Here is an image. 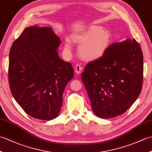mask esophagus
Wrapping results in <instances>:
<instances>
[{"label": "esophagus", "mask_w": 152, "mask_h": 152, "mask_svg": "<svg viewBox=\"0 0 152 152\" xmlns=\"http://www.w3.org/2000/svg\"><path fill=\"white\" fill-rule=\"evenodd\" d=\"M82 70V67L80 66V64H77L75 66V72H76V74H80Z\"/></svg>", "instance_id": "esophagus-1"}]
</instances>
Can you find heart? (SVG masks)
Segmentation results:
<instances>
[{
  "label": "heart",
  "mask_w": 152,
  "mask_h": 152,
  "mask_svg": "<svg viewBox=\"0 0 152 152\" xmlns=\"http://www.w3.org/2000/svg\"><path fill=\"white\" fill-rule=\"evenodd\" d=\"M74 40L80 45L78 52L80 57L86 60H93L102 56L107 50L111 41V34L101 27L92 25L81 34L74 36ZM65 48L70 49L69 42Z\"/></svg>",
  "instance_id": "obj_1"
}]
</instances>
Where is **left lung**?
<instances>
[{
  "label": "left lung",
  "instance_id": "8db88e82",
  "mask_svg": "<svg viewBox=\"0 0 152 152\" xmlns=\"http://www.w3.org/2000/svg\"><path fill=\"white\" fill-rule=\"evenodd\" d=\"M83 70L82 80L93 112L101 118H115L127 111L141 92L142 51L134 39L115 42Z\"/></svg>",
  "mask_w": 152,
  "mask_h": 152
}]
</instances>
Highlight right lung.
<instances>
[{
  "mask_svg": "<svg viewBox=\"0 0 152 152\" xmlns=\"http://www.w3.org/2000/svg\"><path fill=\"white\" fill-rule=\"evenodd\" d=\"M60 44L51 28L33 26L25 28L11 47L10 88L16 102L34 118L57 117L64 90L74 77L72 64L58 54Z\"/></svg>",
  "mask_w": 152,
  "mask_h": 152,
  "instance_id": "obj_1",
  "label": "right lung"
}]
</instances>
